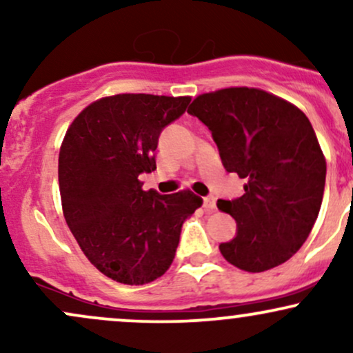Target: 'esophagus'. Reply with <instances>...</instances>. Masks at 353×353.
Masks as SVG:
<instances>
[{"mask_svg":"<svg viewBox=\"0 0 353 353\" xmlns=\"http://www.w3.org/2000/svg\"><path fill=\"white\" fill-rule=\"evenodd\" d=\"M202 208L208 210V212H214V210H216V197H212V196L204 197V202H202Z\"/></svg>","mask_w":353,"mask_h":353,"instance_id":"esophagus-1","label":"esophagus"}]
</instances>
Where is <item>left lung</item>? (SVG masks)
<instances>
[{"label": "left lung", "instance_id": "left-lung-1", "mask_svg": "<svg viewBox=\"0 0 353 353\" xmlns=\"http://www.w3.org/2000/svg\"><path fill=\"white\" fill-rule=\"evenodd\" d=\"M216 141L225 171L245 181L241 197L217 201L237 236L219 245L229 264L264 272L289 261L309 237L325 188L327 164L307 117L257 88H225L192 101Z\"/></svg>", "mask_w": 353, "mask_h": 353}]
</instances>
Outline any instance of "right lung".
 <instances>
[{"mask_svg":"<svg viewBox=\"0 0 353 353\" xmlns=\"http://www.w3.org/2000/svg\"><path fill=\"white\" fill-rule=\"evenodd\" d=\"M189 103V96H106L68 128L58 164L64 219L88 261L112 281L143 285L161 277L182 224L202 205L189 189L161 196L139 181L156 169L161 131Z\"/></svg>","mask_w":353,"mask_h":353,"instance_id":"add662e5","label":"right lung"}]
</instances>
